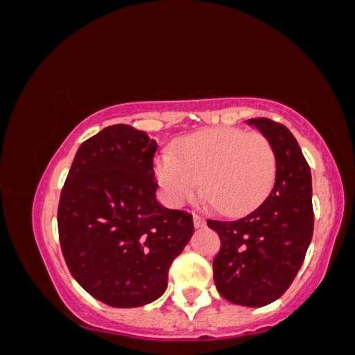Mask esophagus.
<instances>
[{
	"label": "esophagus",
	"instance_id": "1",
	"mask_svg": "<svg viewBox=\"0 0 355 355\" xmlns=\"http://www.w3.org/2000/svg\"><path fill=\"white\" fill-rule=\"evenodd\" d=\"M193 225L195 229H202V227H205V220L198 217V215H193Z\"/></svg>",
	"mask_w": 355,
	"mask_h": 355
}]
</instances>
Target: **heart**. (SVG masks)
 Here are the masks:
<instances>
[{
  "instance_id": "1",
  "label": "heart",
  "mask_w": 355,
  "mask_h": 355,
  "mask_svg": "<svg viewBox=\"0 0 355 355\" xmlns=\"http://www.w3.org/2000/svg\"><path fill=\"white\" fill-rule=\"evenodd\" d=\"M277 158L270 141L240 128L191 133L162 152L155 177L162 197L180 207L202 191L222 214L242 215L267 197L275 182Z\"/></svg>"
}]
</instances>
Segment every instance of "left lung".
<instances>
[{
	"mask_svg": "<svg viewBox=\"0 0 355 355\" xmlns=\"http://www.w3.org/2000/svg\"><path fill=\"white\" fill-rule=\"evenodd\" d=\"M277 158L275 183L254 210L234 222L209 220L222 248L214 260L218 294L243 307H263L291 287L313 234L312 177L287 126L252 118Z\"/></svg>",
	"mask_w": 355,
	"mask_h": 355,
	"instance_id": "left-lung-1",
	"label": "left lung"
}]
</instances>
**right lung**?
Segmentation results:
<instances>
[{"label":"right lung","mask_w":355,"mask_h":355,"mask_svg":"<svg viewBox=\"0 0 355 355\" xmlns=\"http://www.w3.org/2000/svg\"><path fill=\"white\" fill-rule=\"evenodd\" d=\"M157 141L113 125L81 144L58 207L73 279L110 307H141L166 291L168 268L193 235L191 215L157 200Z\"/></svg>","instance_id":"1"}]
</instances>
